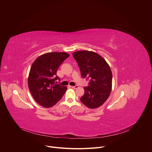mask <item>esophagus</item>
<instances>
[{
  "label": "esophagus",
  "mask_w": 152,
  "mask_h": 152,
  "mask_svg": "<svg viewBox=\"0 0 152 152\" xmlns=\"http://www.w3.org/2000/svg\"><path fill=\"white\" fill-rule=\"evenodd\" d=\"M71 87L73 89H77V88H78V86H71Z\"/></svg>",
  "instance_id": "esophagus-1"
}]
</instances>
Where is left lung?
Segmentation results:
<instances>
[{
    "instance_id": "left-lung-1",
    "label": "left lung",
    "mask_w": 152,
    "mask_h": 152,
    "mask_svg": "<svg viewBox=\"0 0 152 152\" xmlns=\"http://www.w3.org/2000/svg\"><path fill=\"white\" fill-rule=\"evenodd\" d=\"M80 67L81 76L89 80L84 88V95L81 101L88 108H96L108 98L112 89V74L107 61L98 54L87 50L72 54Z\"/></svg>"
}]
</instances>
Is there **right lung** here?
Returning <instances> with one entry per match:
<instances>
[{"mask_svg": "<svg viewBox=\"0 0 152 152\" xmlns=\"http://www.w3.org/2000/svg\"><path fill=\"white\" fill-rule=\"evenodd\" d=\"M69 56L64 52L48 53L39 57L31 66L28 78L29 90L35 101L45 108L56 104L67 89L54 83L60 81L57 69Z\"/></svg>", "mask_w": 152, "mask_h": 152, "instance_id": "add662e5", "label": "right lung"}]
</instances>
